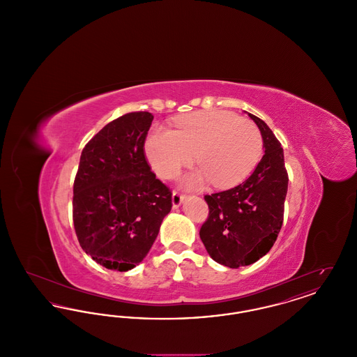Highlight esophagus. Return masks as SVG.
<instances>
[{"label":"esophagus","instance_id":"esophagus-1","mask_svg":"<svg viewBox=\"0 0 357 357\" xmlns=\"http://www.w3.org/2000/svg\"><path fill=\"white\" fill-rule=\"evenodd\" d=\"M183 199H185V195L181 194L179 191H174L172 192V206L174 207H179Z\"/></svg>","mask_w":357,"mask_h":357}]
</instances>
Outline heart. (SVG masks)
Listing matches in <instances>:
<instances>
[{"label": "heart", "instance_id": "obj_1", "mask_svg": "<svg viewBox=\"0 0 357 357\" xmlns=\"http://www.w3.org/2000/svg\"><path fill=\"white\" fill-rule=\"evenodd\" d=\"M262 136L252 120L227 111H204L178 120L171 131L155 130L146 142V153L158 176L174 179L195 153L199 170L183 178V185L211 182L233 186L245 179L259 160Z\"/></svg>", "mask_w": 357, "mask_h": 357}]
</instances>
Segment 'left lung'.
<instances>
[{
  "label": "left lung",
  "mask_w": 357,
  "mask_h": 357,
  "mask_svg": "<svg viewBox=\"0 0 357 357\" xmlns=\"http://www.w3.org/2000/svg\"><path fill=\"white\" fill-rule=\"evenodd\" d=\"M249 116L261 131L265 155L245 182L204 195L208 215L199 230L210 257L233 269L255 264L272 249L284 222L288 191L280 140L264 120Z\"/></svg>",
  "instance_id": "8db88e82"
}]
</instances>
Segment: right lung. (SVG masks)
<instances>
[{"label": "right lung", "mask_w": 357, "mask_h": 357, "mask_svg": "<svg viewBox=\"0 0 357 357\" xmlns=\"http://www.w3.org/2000/svg\"><path fill=\"white\" fill-rule=\"evenodd\" d=\"M153 116L128 112L83 149L73 183L72 217L79 243L104 268L127 272L150 252L172 192L156 179L144 153Z\"/></svg>", "instance_id": "1"}]
</instances>
